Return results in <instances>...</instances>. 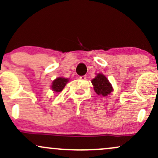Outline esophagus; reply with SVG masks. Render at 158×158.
<instances>
[{
    "label": "esophagus",
    "mask_w": 158,
    "mask_h": 158,
    "mask_svg": "<svg viewBox=\"0 0 158 158\" xmlns=\"http://www.w3.org/2000/svg\"><path fill=\"white\" fill-rule=\"evenodd\" d=\"M79 79L81 80H85V79H86V76H81V77H79Z\"/></svg>",
    "instance_id": "1"
}]
</instances>
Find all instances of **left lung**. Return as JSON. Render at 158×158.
I'll return each mask as SVG.
<instances>
[{"mask_svg": "<svg viewBox=\"0 0 158 158\" xmlns=\"http://www.w3.org/2000/svg\"><path fill=\"white\" fill-rule=\"evenodd\" d=\"M94 89L99 97H107L113 91L112 85L108 79L102 73H98L97 77L91 80Z\"/></svg>", "mask_w": 158, "mask_h": 158, "instance_id": "1", "label": "left lung"}]
</instances>
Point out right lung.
<instances>
[{
    "instance_id": "right-lung-1",
    "label": "right lung",
    "mask_w": 158,
    "mask_h": 158,
    "mask_svg": "<svg viewBox=\"0 0 158 158\" xmlns=\"http://www.w3.org/2000/svg\"><path fill=\"white\" fill-rule=\"evenodd\" d=\"M69 79H65L63 77H59L56 78V79L52 81L51 88L52 90H53L55 93H58V92H61L63 90V88H64L65 85L68 82Z\"/></svg>"
}]
</instances>
